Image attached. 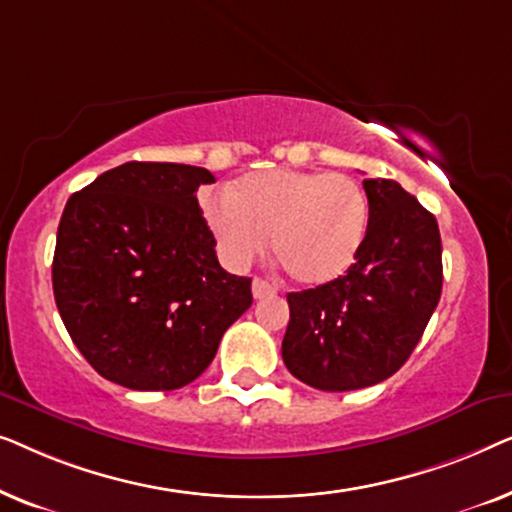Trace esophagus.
<instances>
[{"label":"esophagus","instance_id":"34e87169","mask_svg":"<svg viewBox=\"0 0 512 512\" xmlns=\"http://www.w3.org/2000/svg\"><path fill=\"white\" fill-rule=\"evenodd\" d=\"M275 291H277V286L270 284V282H265V279H261V277H256L254 284H251V293H254L256 300H261L265 296H272V293H275Z\"/></svg>","mask_w":512,"mask_h":512}]
</instances>
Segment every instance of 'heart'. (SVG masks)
<instances>
[{"instance_id":"1","label":"heart","mask_w":512,"mask_h":512,"mask_svg":"<svg viewBox=\"0 0 512 512\" xmlns=\"http://www.w3.org/2000/svg\"><path fill=\"white\" fill-rule=\"evenodd\" d=\"M209 230L230 268L272 254L293 282L321 286L352 268L366 240L368 200L345 174L258 170L233 181L205 207Z\"/></svg>"}]
</instances>
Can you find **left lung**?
Segmentation results:
<instances>
[{
  "label": "left lung",
  "mask_w": 512,
  "mask_h": 512,
  "mask_svg": "<svg viewBox=\"0 0 512 512\" xmlns=\"http://www.w3.org/2000/svg\"><path fill=\"white\" fill-rule=\"evenodd\" d=\"M366 240L347 275L289 293L282 359L293 377L321 391L387 380L410 359L440 291L438 221L398 181L363 179Z\"/></svg>",
  "instance_id": "1"
}]
</instances>
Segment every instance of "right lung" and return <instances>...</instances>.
Listing matches in <instances>:
<instances>
[{
  "instance_id": "obj_1",
  "label": "right lung",
  "mask_w": 512,
  "mask_h": 512,
  "mask_svg": "<svg viewBox=\"0 0 512 512\" xmlns=\"http://www.w3.org/2000/svg\"><path fill=\"white\" fill-rule=\"evenodd\" d=\"M205 167L132 163L67 200L53 256L55 305L104 380L172 391L205 373L228 326L251 307L202 219Z\"/></svg>"
}]
</instances>
